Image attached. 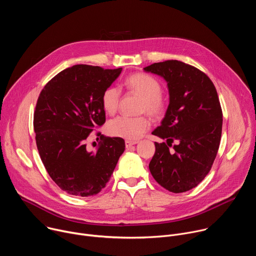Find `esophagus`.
Instances as JSON below:
<instances>
[{"label":"esophagus","instance_id":"1","mask_svg":"<svg viewBox=\"0 0 256 256\" xmlns=\"http://www.w3.org/2000/svg\"><path fill=\"white\" fill-rule=\"evenodd\" d=\"M136 144V140H126V148H130V147H132V144Z\"/></svg>","mask_w":256,"mask_h":256}]
</instances>
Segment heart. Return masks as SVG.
Instances as JSON below:
<instances>
[{
    "mask_svg": "<svg viewBox=\"0 0 256 256\" xmlns=\"http://www.w3.org/2000/svg\"><path fill=\"white\" fill-rule=\"evenodd\" d=\"M126 88L142 96L140 112L148 114L154 118H162L167 110V102L162 95V85L153 76L144 72L130 75L124 81ZM120 89L116 86L106 88L101 96V103L105 112L114 114L118 108L120 100ZM150 128L149 120L144 116L130 118L120 116L109 120L106 132L109 136L126 140H138Z\"/></svg>",
    "mask_w": 256,
    "mask_h": 256,
    "instance_id": "1",
    "label": "heart"
}]
</instances>
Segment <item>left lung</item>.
Here are the masks:
<instances>
[{
  "instance_id": "left-lung-1",
  "label": "left lung",
  "mask_w": 256,
  "mask_h": 256,
  "mask_svg": "<svg viewBox=\"0 0 256 256\" xmlns=\"http://www.w3.org/2000/svg\"><path fill=\"white\" fill-rule=\"evenodd\" d=\"M144 70L163 77L170 95L165 118L152 132L167 142H155L151 174L171 192L190 190L210 172L220 146L223 112L216 87L204 72L176 60Z\"/></svg>"
}]
</instances>
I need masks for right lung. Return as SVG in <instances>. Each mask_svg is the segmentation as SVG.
<instances>
[{
	"label": "right lung",
	"instance_id": "add662e5",
	"mask_svg": "<svg viewBox=\"0 0 256 256\" xmlns=\"http://www.w3.org/2000/svg\"><path fill=\"white\" fill-rule=\"evenodd\" d=\"M120 72L122 68L72 66L48 81L38 96L33 116L36 146L48 175L68 194L100 192L124 151V138L100 132L96 152L86 149L88 136L106 120L102 93Z\"/></svg>",
	"mask_w": 256,
	"mask_h": 256
}]
</instances>
